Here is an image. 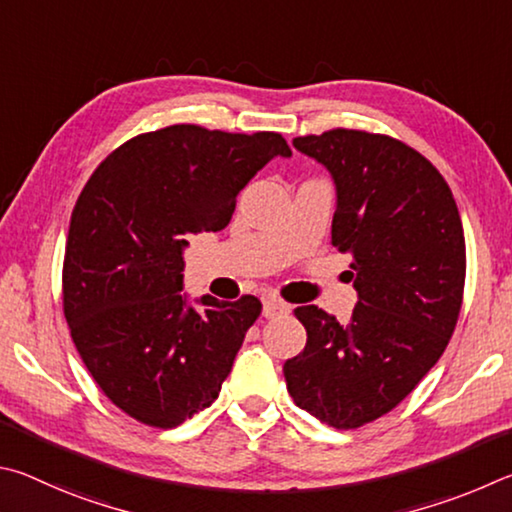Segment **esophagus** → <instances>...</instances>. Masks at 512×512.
Returning <instances> with one entry per match:
<instances>
[{
  "mask_svg": "<svg viewBox=\"0 0 512 512\" xmlns=\"http://www.w3.org/2000/svg\"><path fill=\"white\" fill-rule=\"evenodd\" d=\"M290 310L292 308L288 306V303H283L279 299H270V301L263 303V317H267V319L285 317V315H290Z\"/></svg>",
  "mask_w": 512,
  "mask_h": 512,
  "instance_id": "1",
  "label": "esophagus"
}]
</instances>
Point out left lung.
I'll return each mask as SVG.
<instances>
[{
    "instance_id": "8db88e82",
    "label": "left lung",
    "mask_w": 512,
    "mask_h": 512,
    "mask_svg": "<svg viewBox=\"0 0 512 512\" xmlns=\"http://www.w3.org/2000/svg\"><path fill=\"white\" fill-rule=\"evenodd\" d=\"M333 177V247L353 254L346 326L317 306L294 315L303 353L283 373L297 407L357 429L400 405L443 355L461 312L465 238L450 186L387 134L328 130L292 141Z\"/></svg>"
}]
</instances>
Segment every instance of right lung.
I'll return each instance as SVG.
<instances>
[{"mask_svg":"<svg viewBox=\"0 0 512 512\" xmlns=\"http://www.w3.org/2000/svg\"><path fill=\"white\" fill-rule=\"evenodd\" d=\"M290 155L279 132L182 123L125 141L85 184L62 265L65 319L98 387L139 423L177 427L218 398L263 306L251 294L191 306L184 249L227 227L249 179Z\"/></svg>","mask_w":512,"mask_h":512,"instance_id":"right-lung-1","label":"right lung"}]
</instances>
